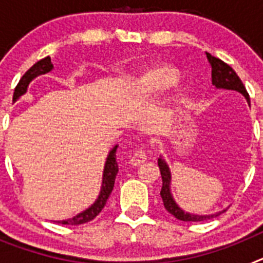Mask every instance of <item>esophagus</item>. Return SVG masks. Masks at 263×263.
<instances>
[{
  "instance_id": "esophagus-1",
  "label": "esophagus",
  "mask_w": 263,
  "mask_h": 263,
  "mask_svg": "<svg viewBox=\"0 0 263 263\" xmlns=\"http://www.w3.org/2000/svg\"><path fill=\"white\" fill-rule=\"evenodd\" d=\"M146 160H147L146 150L139 148V150H137V152L130 157V164H133V166H139V164H142L143 162H146Z\"/></svg>"
}]
</instances>
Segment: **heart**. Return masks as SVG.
<instances>
[{"mask_svg": "<svg viewBox=\"0 0 263 263\" xmlns=\"http://www.w3.org/2000/svg\"><path fill=\"white\" fill-rule=\"evenodd\" d=\"M178 69L167 64H159L147 69L136 84V90L138 93L150 95L163 89L167 85L173 84L178 78Z\"/></svg>", "mask_w": 263, "mask_h": 263, "instance_id": "b5f03b06", "label": "heart"}]
</instances>
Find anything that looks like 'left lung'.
<instances>
[{"label":"left lung","mask_w":263,"mask_h":263,"mask_svg":"<svg viewBox=\"0 0 263 263\" xmlns=\"http://www.w3.org/2000/svg\"><path fill=\"white\" fill-rule=\"evenodd\" d=\"M206 53V59L210 62L211 67H212V84L215 85L218 89H232L240 92L241 95L245 96V99L248 100V103L250 104L249 100V93L246 92L245 85L242 84L241 79L238 78L234 69L231 66H228L227 63H224L222 60H220L218 58L212 57L211 53ZM158 166L160 170V175H162V190H160V196H162V200H163V205L166 208V211L168 213L176 217L178 220H182V221H205V220H211L213 217H217L218 215H221L225 211L221 212L213 213V215H194V213H188L180 208V206L176 204V201L174 200L173 194H171V190H170V184H171V173H170V168L167 166L166 160L160 157L158 159Z\"/></svg>","instance_id":"1"}]
</instances>
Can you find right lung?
<instances>
[{"label":"right lung","instance_id":"obj_1","mask_svg":"<svg viewBox=\"0 0 263 263\" xmlns=\"http://www.w3.org/2000/svg\"><path fill=\"white\" fill-rule=\"evenodd\" d=\"M53 66H52V63H51L50 57L36 62L35 64H34V66H32L31 68H30L29 71L22 76V78H21L20 83H18L15 89H14L13 101H17L22 95L26 93L27 87H29L30 81H31L32 79H35L36 76L39 75H43V73H47V72H50ZM117 147L118 146L116 145L115 147L111 148L108 158H106L105 166H104L103 184H101V191H100L97 200L95 201V203L92 204L88 210L83 211V212L79 213V215L73 216L72 218H67V220H62V221H57V222H59V224H64V225L85 224V222L93 220V218L96 217L101 211H103V208L106 204V200H108L109 195H110L111 191H113L116 175H117L118 173V164H117V159H116Z\"/></svg>","mask_w":263,"mask_h":263}]
</instances>
